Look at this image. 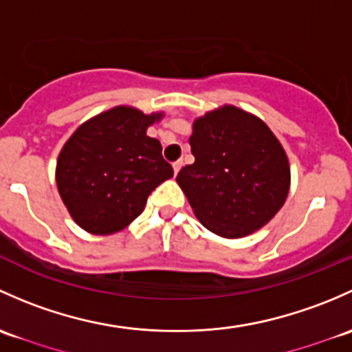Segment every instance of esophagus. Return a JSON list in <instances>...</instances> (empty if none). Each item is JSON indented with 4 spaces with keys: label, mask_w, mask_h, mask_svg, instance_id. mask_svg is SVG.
<instances>
[{
    "label": "esophagus",
    "mask_w": 352,
    "mask_h": 352,
    "mask_svg": "<svg viewBox=\"0 0 352 352\" xmlns=\"http://www.w3.org/2000/svg\"><path fill=\"white\" fill-rule=\"evenodd\" d=\"M181 168H183V161L173 162V169H175V175H177V173H179Z\"/></svg>",
    "instance_id": "1"
}]
</instances>
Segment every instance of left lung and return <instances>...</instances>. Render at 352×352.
<instances>
[{
	"instance_id": "obj_1",
	"label": "left lung",
	"mask_w": 352,
	"mask_h": 352,
	"mask_svg": "<svg viewBox=\"0 0 352 352\" xmlns=\"http://www.w3.org/2000/svg\"><path fill=\"white\" fill-rule=\"evenodd\" d=\"M193 164L177 173L195 217L213 234L241 239L263 229L285 205L288 155L259 117L223 104L193 122Z\"/></svg>"
}]
</instances>
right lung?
<instances>
[{
	"instance_id": "obj_1",
	"label": "right lung",
	"mask_w": 352,
	"mask_h": 352,
	"mask_svg": "<svg viewBox=\"0 0 352 352\" xmlns=\"http://www.w3.org/2000/svg\"><path fill=\"white\" fill-rule=\"evenodd\" d=\"M164 111L118 104L78 126L59 152L56 183L69 215L93 235L120 232L142 213L155 188L173 177L147 129Z\"/></svg>"
}]
</instances>
